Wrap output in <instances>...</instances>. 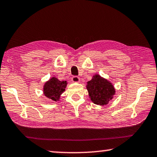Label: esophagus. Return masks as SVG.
Here are the masks:
<instances>
[{
  "mask_svg": "<svg viewBox=\"0 0 157 157\" xmlns=\"http://www.w3.org/2000/svg\"><path fill=\"white\" fill-rule=\"evenodd\" d=\"M71 81H73L74 83H78L79 81H80V78H79V77H78V76H74L71 78Z\"/></svg>",
  "mask_w": 157,
  "mask_h": 157,
  "instance_id": "esophagus-1",
  "label": "esophagus"
}]
</instances>
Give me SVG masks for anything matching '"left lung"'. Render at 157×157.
<instances>
[{"label":"left lung","instance_id":"obj_1","mask_svg":"<svg viewBox=\"0 0 157 157\" xmlns=\"http://www.w3.org/2000/svg\"><path fill=\"white\" fill-rule=\"evenodd\" d=\"M89 98L94 104L105 105L113 98L115 94L114 86L110 81L99 74H94L86 85Z\"/></svg>","mask_w":157,"mask_h":157}]
</instances>
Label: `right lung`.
<instances>
[{
    "label": "right lung",
    "mask_w": 157,
    "mask_h": 157,
    "mask_svg": "<svg viewBox=\"0 0 157 157\" xmlns=\"http://www.w3.org/2000/svg\"><path fill=\"white\" fill-rule=\"evenodd\" d=\"M67 83V81H59L56 77H52L44 84L43 94L52 101H59L61 95L64 92Z\"/></svg>",
    "instance_id": "right-lung-1"
}]
</instances>
